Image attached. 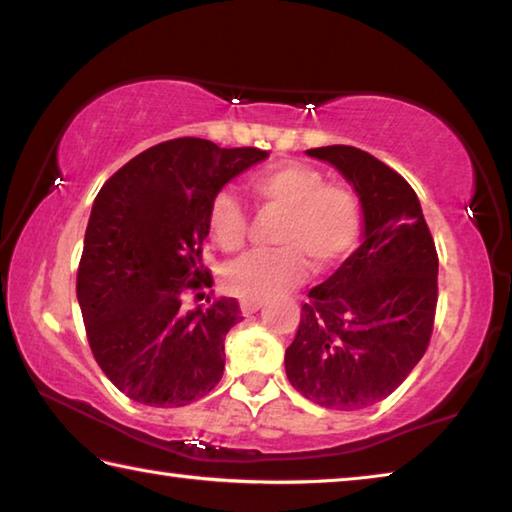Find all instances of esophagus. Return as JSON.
I'll use <instances>...</instances> for the list:
<instances>
[{"mask_svg":"<svg viewBox=\"0 0 512 512\" xmlns=\"http://www.w3.org/2000/svg\"><path fill=\"white\" fill-rule=\"evenodd\" d=\"M264 300H241V311H244V316L255 314L257 309H262Z\"/></svg>","mask_w":512,"mask_h":512,"instance_id":"esophagus-1","label":"esophagus"}]
</instances>
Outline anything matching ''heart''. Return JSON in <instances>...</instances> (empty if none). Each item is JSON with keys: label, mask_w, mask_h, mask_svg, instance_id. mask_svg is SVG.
I'll return each mask as SVG.
<instances>
[{"label": "heart", "mask_w": 512, "mask_h": 512, "mask_svg": "<svg viewBox=\"0 0 512 512\" xmlns=\"http://www.w3.org/2000/svg\"><path fill=\"white\" fill-rule=\"evenodd\" d=\"M257 212L280 214L273 228L277 248L250 253L225 266V289L244 300H264L298 284L307 264L332 271L361 237V201L348 185L325 183V173L305 162H280L246 180ZM207 232L225 253L246 246L250 216L239 198L219 189L207 203Z\"/></svg>", "instance_id": "obj_1"}]
</instances>
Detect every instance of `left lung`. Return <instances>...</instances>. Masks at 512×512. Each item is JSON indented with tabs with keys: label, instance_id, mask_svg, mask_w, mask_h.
Returning <instances> with one entry per match:
<instances>
[{
	"label": "left lung",
	"instance_id": "obj_1",
	"mask_svg": "<svg viewBox=\"0 0 512 512\" xmlns=\"http://www.w3.org/2000/svg\"><path fill=\"white\" fill-rule=\"evenodd\" d=\"M307 153L334 164L357 189L366 235L339 271L309 291L284 368L307 400L357 411L386 400L427 352L438 253L400 173L345 144Z\"/></svg>",
	"mask_w": 512,
	"mask_h": 512
}]
</instances>
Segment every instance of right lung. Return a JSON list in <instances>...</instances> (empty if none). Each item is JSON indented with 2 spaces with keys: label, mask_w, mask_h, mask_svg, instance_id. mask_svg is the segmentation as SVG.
I'll return each mask as SVG.
<instances>
[{
  "label": "right lung",
  "mask_w": 512,
  "mask_h": 512,
  "mask_svg": "<svg viewBox=\"0 0 512 512\" xmlns=\"http://www.w3.org/2000/svg\"><path fill=\"white\" fill-rule=\"evenodd\" d=\"M266 155L178 137L135 155L94 198L76 296L94 359L133 402L185 406L221 381L225 334L244 318L239 302H183L212 287L203 266L207 203Z\"/></svg>",
  "instance_id": "1"
}]
</instances>
